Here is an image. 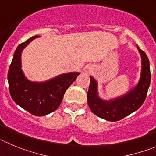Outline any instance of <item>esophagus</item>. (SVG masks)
<instances>
[{"label":"esophagus","mask_w":156,"mask_h":156,"mask_svg":"<svg viewBox=\"0 0 156 156\" xmlns=\"http://www.w3.org/2000/svg\"><path fill=\"white\" fill-rule=\"evenodd\" d=\"M91 71V68H87V72H90Z\"/></svg>","instance_id":"esophagus-1"}]
</instances>
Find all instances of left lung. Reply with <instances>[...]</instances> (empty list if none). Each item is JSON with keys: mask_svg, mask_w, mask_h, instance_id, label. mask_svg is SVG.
I'll list each match as a JSON object with an SVG mask.
<instances>
[{"mask_svg": "<svg viewBox=\"0 0 156 156\" xmlns=\"http://www.w3.org/2000/svg\"><path fill=\"white\" fill-rule=\"evenodd\" d=\"M137 48L142 59L140 78L136 86L124 95L108 101L101 99L98 96V83L93 77H90L87 101L91 111L99 118L110 122L119 121L137 111L145 101L150 85V66L146 54L139 46Z\"/></svg>", "mask_w": 156, "mask_h": 156, "instance_id": "obj_1", "label": "left lung"}]
</instances>
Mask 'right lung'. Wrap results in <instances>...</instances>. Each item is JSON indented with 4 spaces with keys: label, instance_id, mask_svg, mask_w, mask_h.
Segmentation results:
<instances>
[{
    "label": "right lung",
    "instance_id": "right-lung-1",
    "mask_svg": "<svg viewBox=\"0 0 156 156\" xmlns=\"http://www.w3.org/2000/svg\"><path fill=\"white\" fill-rule=\"evenodd\" d=\"M40 37L35 35L17 46L8 74L9 91L14 102L35 116H44L55 111L64 94L75 81L79 72H69L43 82L27 79L21 69V52L30 41Z\"/></svg>",
    "mask_w": 156,
    "mask_h": 156
}]
</instances>
